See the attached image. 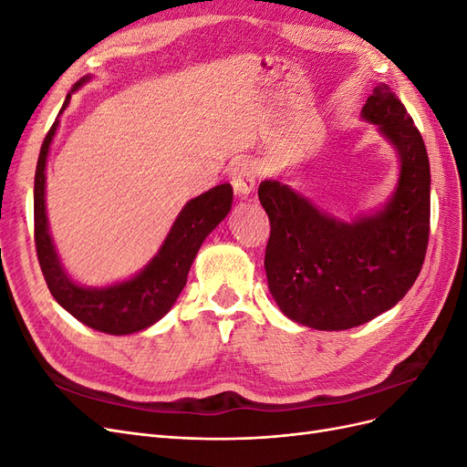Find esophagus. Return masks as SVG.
<instances>
[{"mask_svg": "<svg viewBox=\"0 0 467 467\" xmlns=\"http://www.w3.org/2000/svg\"><path fill=\"white\" fill-rule=\"evenodd\" d=\"M255 163L251 160H239L232 167V185L235 194L247 196L255 189Z\"/></svg>", "mask_w": 467, "mask_h": 467, "instance_id": "1", "label": "esophagus"}]
</instances>
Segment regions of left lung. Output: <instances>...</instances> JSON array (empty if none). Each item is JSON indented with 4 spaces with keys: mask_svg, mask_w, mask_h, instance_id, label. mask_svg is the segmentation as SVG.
I'll use <instances>...</instances> for the list:
<instances>
[{
    "mask_svg": "<svg viewBox=\"0 0 467 467\" xmlns=\"http://www.w3.org/2000/svg\"><path fill=\"white\" fill-rule=\"evenodd\" d=\"M398 151L400 179L384 208L352 222L325 214L288 185L266 179L259 201L271 220L265 271L280 312L319 331H345L398 304L429 245L431 165L407 109L381 83L362 107Z\"/></svg>",
    "mask_w": 467,
    "mask_h": 467,
    "instance_id": "8db88e82",
    "label": "left lung"
}]
</instances>
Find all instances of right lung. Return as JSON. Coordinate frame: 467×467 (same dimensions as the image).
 Instances as JSON below:
<instances>
[{
  "instance_id": "obj_1",
  "label": "right lung",
  "mask_w": 467,
  "mask_h": 467,
  "mask_svg": "<svg viewBox=\"0 0 467 467\" xmlns=\"http://www.w3.org/2000/svg\"><path fill=\"white\" fill-rule=\"evenodd\" d=\"M86 81L89 76L81 78L72 93ZM72 93H67L60 115L69 105ZM58 124L60 120L56 119L42 142L35 173V245L40 271L54 300L83 325L109 335L138 333L160 321L177 302L206 235L232 210L234 189L230 182H223L182 206L158 255L130 280L103 288L79 286L64 271L47 218V160Z\"/></svg>"
}]
</instances>
